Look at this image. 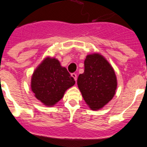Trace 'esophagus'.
Here are the masks:
<instances>
[{
  "label": "esophagus",
  "mask_w": 147,
  "mask_h": 147,
  "mask_svg": "<svg viewBox=\"0 0 147 147\" xmlns=\"http://www.w3.org/2000/svg\"><path fill=\"white\" fill-rule=\"evenodd\" d=\"M71 76H72V78H73L74 79H75V81H77V75H76L75 73H72V74H71Z\"/></svg>",
  "instance_id": "34e87169"
}]
</instances>
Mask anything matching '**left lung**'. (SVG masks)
I'll use <instances>...</instances> for the list:
<instances>
[{
    "label": "left lung",
    "instance_id": "1",
    "mask_svg": "<svg viewBox=\"0 0 147 147\" xmlns=\"http://www.w3.org/2000/svg\"><path fill=\"white\" fill-rule=\"evenodd\" d=\"M82 97L90 109L96 111L107 104L115 94L117 77L114 69L99 53L86 56L84 72L77 79Z\"/></svg>",
    "mask_w": 147,
    "mask_h": 147
}]
</instances>
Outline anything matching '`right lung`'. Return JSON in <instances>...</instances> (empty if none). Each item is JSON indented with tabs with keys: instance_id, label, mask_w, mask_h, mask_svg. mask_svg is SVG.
<instances>
[{
	"instance_id": "add662e5",
	"label": "right lung",
	"mask_w": 147,
	"mask_h": 147,
	"mask_svg": "<svg viewBox=\"0 0 147 147\" xmlns=\"http://www.w3.org/2000/svg\"><path fill=\"white\" fill-rule=\"evenodd\" d=\"M75 81L58 59L46 57L32 76L31 89L35 97L46 106H52L63 98L65 90Z\"/></svg>"
}]
</instances>
